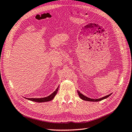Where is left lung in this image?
<instances>
[{
	"label": "left lung",
	"instance_id": "left-lung-1",
	"mask_svg": "<svg viewBox=\"0 0 132 132\" xmlns=\"http://www.w3.org/2000/svg\"><path fill=\"white\" fill-rule=\"evenodd\" d=\"M77 93H78L79 96H80V98L82 100H86V101H101V100H104L105 99H106L107 97H108L110 95H111V94H109V95H106L105 96H104L103 97H101V98L94 99H91V98H89V97H88L85 96V95H84L83 94H82L81 93L79 92V91H78V90H77Z\"/></svg>",
	"mask_w": 132,
	"mask_h": 132
}]
</instances>
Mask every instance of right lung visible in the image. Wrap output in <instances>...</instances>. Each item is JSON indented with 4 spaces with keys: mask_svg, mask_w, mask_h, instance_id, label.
I'll use <instances>...</instances> for the list:
<instances>
[{
    "mask_svg": "<svg viewBox=\"0 0 132 132\" xmlns=\"http://www.w3.org/2000/svg\"><path fill=\"white\" fill-rule=\"evenodd\" d=\"M59 88V86L56 89V90L52 94H51L50 95L45 97H42V98H26L27 99L31 100L33 101H35V102H38V103H43V102H47V101H49L53 100L56 95V94L57 93V92H58V90ZM26 98V97H25Z\"/></svg>",
    "mask_w": 132,
    "mask_h": 132,
    "instance_id": "add662e5",
    "label": "right lung"
}]
</instances>
